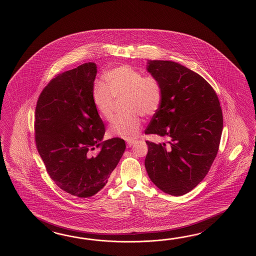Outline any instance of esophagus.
Segmentation results:
<instances>
[{
    "label": "esophagus",
    "mask_w": 256,
    "mask_h": 256,
    "mask_svg": "<svg viewBox=\"0 0 256 256\" xmlns=\"http://www.w3.org/2000/svg\"><path fill=\"white\" fill-rule=\"evenodd\" d=\"M134 142H136L134 140H128V141H127V146H132L134 144Z\"/></svg>",
    "instance_id": "34e87169"
}]
</instances>
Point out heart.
Wrapping results in <instances>:
<instances>
[{"mask_svg":"<svg viewBox=\"0 0 256 256\" xmlns=\"http://www.w3.org/2000/svg\"><path fill=\"white\" fill-rule=\"evenodd\" d=\"M104 82H95L93 104L98 115L106 122L114 119L116 100L124 98L127 112L118 116L110 127L112 136L130 140L141 129V115L152 116L158 112L163 98L162 88L152 76H144L129 65L118 66L104 74Z\"/></svg>","mask_w":256,"mask_h":256,"instance_id":"1","label":"heart"}]
</instances>
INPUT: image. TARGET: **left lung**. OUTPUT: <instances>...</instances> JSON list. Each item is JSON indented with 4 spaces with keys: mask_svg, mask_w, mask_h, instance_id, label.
<instances>
[{
    "mask_svg": "<svg viewBox=\"0 0 256 256\" xmlns=\"http://www.w3.org/2000/svg\"><path fill=\"white\" fill-rule=\"evenodd\" d=\"M147 64V71L161 85L163 98L144 132L166 142L146 141L144 166L158 188L182 196L202 182L217 156L222 110L213 88L196 72L173 61Z\"/></svg>",
    "mask_w": 256,
    "mask_h": 256,
    "instance_id": "left-lung-1",
    "label": "left lung"
}]
</instances>
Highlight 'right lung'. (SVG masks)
<instances>
[{
    "label": "right lung",
    "mask_w": 256,
    "mask_h": 256,
    "mask_svg": "<svg viewBox=\"0 0 256 256\" xmlns=\"http://www.w3.org/2000/svg\"><path fill=\"white\" fill-rule=\"evenodd\" d=\"M97 66L65 71L44 88L36 108L34 138L51 180L61 190L90 198L106 185L126 150V142H102L105 127L93 104ZM100 151L93 154L94 146Z\"/></svg>",
    "instance_id": "right-lung-1"
}]
</instances>
